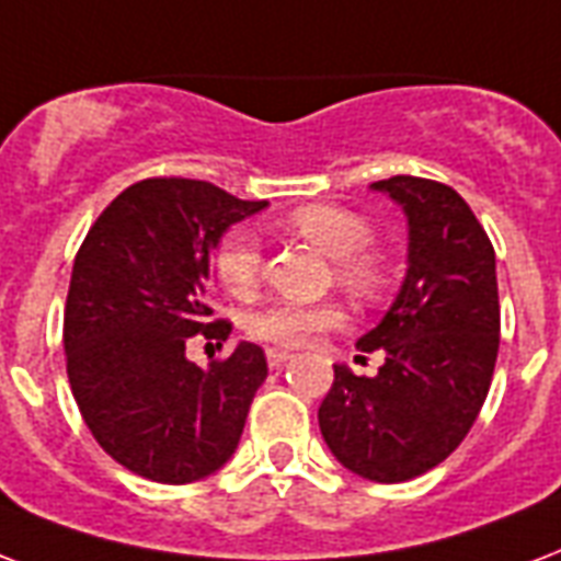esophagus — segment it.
<instances>
[{"instance_id":"1","label":"esophagus","mask_w":561,"mask_h":561,"mask_svg":"<svg viewBox=\"0 0 561 561\" xmlns=\"http://www.w3.org/2000/svg\"><path fill=\"white\" fill-rule=\"evenodd\" d=\"M290 358H294V356H290L288 350H267V365H271V367L288 365Z\"/></svg>"}]
</instances>
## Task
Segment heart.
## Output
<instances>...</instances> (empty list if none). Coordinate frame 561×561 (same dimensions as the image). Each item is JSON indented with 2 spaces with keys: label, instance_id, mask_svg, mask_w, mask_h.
Instances as JSON below:
<instances>
[{
  "label": "heart",
  "instance_id": "1",
  "mask_svg": "<svg viewBox=\"0 0 561 561\" xmlns=\"http://www.w3.org/2000/svg\"><path fill=\"white\" fill-rule=\"evenodd\" d=\"M282 226L302 241L314 243L335 259V279L358 299L382 297L388 288V262L374 247V226L365 214L347 205L309 203L285 214ZM214 276L234 297H247L262 282V243L247 229H229L214 247ZM347 323V314L335 302H294L276 299L247 320V332L276 347H306L309 341Z\"/></svg>",
  "mask_w": 561,
  "mask_h": 561
}]
</instances>
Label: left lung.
<instances>
[{
	"label": "left lung",
	"mask_w": 561,
	"mask_h": 561,
	"mask_svg": "<svg viewBox=\"0 0 561 561\" xmlns=\"http://www.w3.org/2000/svg\"><path fill=\"white\" fill-rule=\"evenodd\" d=\"M409 217V273L382 323L358 337L382 350L376 376L335 365L320 403L323 442L374 482H405L450 456L489 397L500 347L494 247L450 185L417 176L374 182Z\"/></svg>",
	"instance_id": "1"
}]
</instances>
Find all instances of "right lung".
I'll return each mask as SVG.
<instances>
[{"instance_id":"add662e5","label":"right lung","mask_w":561,"mask_h":561,"mask_svg":"<svg viewBox=\"0 0 561 561\" xmlns=\"http://www.w3.org/2000/svg\"><path fill=\"white\" fill-rule=\"evenodd\" d=\"M264 205L199 179H144L111 199L76 252L64 309L72 397L102 450L144 480H203L241 442L264 350L243 341L203 370L185 347L232 332L208 306L211 250Z\"/></svg>"}]
</instances>
